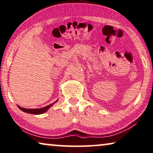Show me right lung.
I'll list each match as a JSON object with an SVG mask.
<instances>
[{
    "label": "right lung",
    "mask_w": 153,
    "mask_h": 153,
    "mask_svg": "<svg viewBox=\"0 0 153 153\" xmlns=\"http://www.w3.org/2000/svg\"><path fill=\"white\" fill-rule=\"evenodd\" d=\"M52 105H53V103L50 104V105H48V106H45V107L42 108H38V109H27V108H22L19 105H18V107H19L20 109L22 110V111L27 112V113L34 114H43L45 112L47 111V110H48V108H50Z\"/></svg>",
    "instance_id": "1"
}]
</instances>
